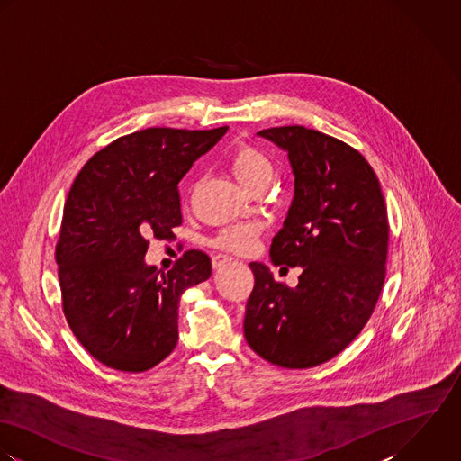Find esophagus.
I'll use <instances>...</instances> for the list:
<instances>
[{"label": "esophagus", "mask_w": 461, "mask_h": 461, "mask_svg": "<svg viewBox=\"0 0 461 461\" xmlns=\"http://www.w3.org/2000/svg\"><path fill=\"white\" fill-rule=\"evenodd\" d=\"M231 262H233V258L228 257V255H222V253H217V255L212 257V266H213V269H221V267H224V266H228V264H231Z\"/></svg>", "instance_id": "obj_1"}]
</instances>
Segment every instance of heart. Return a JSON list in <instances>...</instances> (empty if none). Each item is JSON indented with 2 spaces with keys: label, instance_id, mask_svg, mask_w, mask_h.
<instances>
[{
  "label": "heart",
  "instance_id": "1",
  "mask_svg": "<svg viewBox=\"0 0 461 461\" xmlns=\"http://www.w3.org/2000/svg\"><path fill=\"white\" fill-rule=\"evenodd\" d=\"M228 167L235 180L248 190H253L257 185L271 184L275 176V166L271 158L258 148L251 144H242L235 148L228 158ZM258 226L257 224H235L222 230L213 244L226 251L244 253L249 251L257 239H258Z\"/></svg>",
  "mask_w": 461,
  "mask_h": 461
}]
</instances>
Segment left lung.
Here are the masks:
<instances>
[{
    "label": "left lung",
    "instance_id": "left-lung-1",
    "mask_svg": "<svg viewBox=\"0 0 461 461\" xmlns=\"http://www.w3.org/2000/svg\"><path fill=\"white\" fill-rule=\"evenodd\" d=\"M288 153L294 199L271 244L275 266L301 267L295 288L251 262L244 337L285 368L321 366L367 324L384 283L388 217L379 180L346 142L304 126L258 131Z\"/></svg>",
    "mask_w": 461,
    "mask_h": 461
}]
</instances>
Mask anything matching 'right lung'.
Listing matches in <instances>:
<instances>
[{
  "label": "right lung",
  "instance_id": "1",
  "mask_svg": "<svg viewBox=\"0 0 461 461\" xmlns=\"http://www.w3.org/2000/svg\"><path fill=\"white\" fill-rule=\"evenodd\" d=\"M226 130L148 128L119 137L71 186L55 251L62 308L103 366L144 372L176 348L180 295L210 277L212 262L190 249L162 273L144 257L151 237H175L178 184Z\"/></svg>",
  "mask_w": 461,
  "mask_h": 461
}]
</instances>
